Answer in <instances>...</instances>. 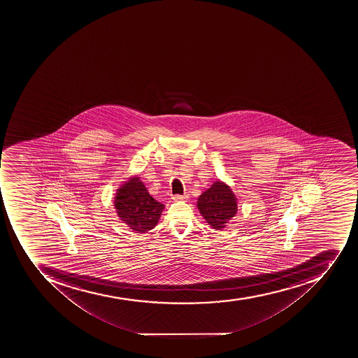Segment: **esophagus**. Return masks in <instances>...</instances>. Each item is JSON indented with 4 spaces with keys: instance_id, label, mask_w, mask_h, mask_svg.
<instances>
[{
    "instance_id": "34e87169",
    "label": "esophagus",
    "mask_w": 358,
    "mask_h": 358,
    "mask_svg": "<svg viewBox=\"0 0 358 358\" xmlns=\"http://www.w3.org/2000/svg\"><path fill=\"white\" fill-rule=\"evenodd\" d=\"M187 199H188L187 194H185V196H179V194H177V196L172 197L173 201H186Z\"/></svg>"
}]
</instances>
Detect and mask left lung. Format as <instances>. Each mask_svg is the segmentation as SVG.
Wrapping results in <instances>:
<instances>
[{"instance_id": "obj_1", "label": "left lung", "mask_w": 358, "mask_h": 358, "mask_svg": "<svg viewBox=\"0 0 358 358\" xmlns=\"http://www.w3.org/2000/svg\"><path fill=\"white\" fill-rule=\"evenodd\" d=\"M236 196L224 181L216 180L197 199V208L206 222L222 231L237 213Z\"/></svg>"}]
</instances>
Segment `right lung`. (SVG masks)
<instances>
[{"mask_svg": "<svg viewBox=\"0 0 358 358\" xmlns=\"http://www.w3.org/2000/svg\"><path fill=\"white\" fill-rule=\"evenodd\" d=\"M113 203L122 222L138 234L148 233L158 225L164 209V203L150 196L138 176H132L120 185Z\"/></svg>", "mask_w": 358, "mask_h": 358, "instance_id": "obj_1", "label": "right lung"}]
</instances>
